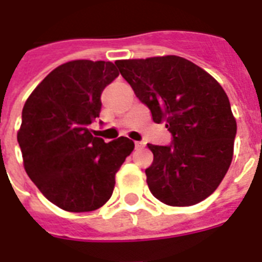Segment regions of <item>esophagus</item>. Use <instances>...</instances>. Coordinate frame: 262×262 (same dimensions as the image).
Listing matches in <instances>:
<instances>
[{
    "mask_svg": "<svg viewBox=\"0 0 262 262\" xmlns=\"http://www.w3.org/2000/svg\"><path fill=\"white\" fill-rule=\"evenodd\" d=\"M135 146H136V149H142V148L145 146V144H144L142 141H136Z\"/></svg>",
    "mask_w": 262,
    "mask_h": 262,
    "instance_id": "obj_1",
    "label": "esophagus"
}]
</instances>
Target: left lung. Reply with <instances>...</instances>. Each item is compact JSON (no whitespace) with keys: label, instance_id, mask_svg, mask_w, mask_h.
<instances>
[{"label":"left lung","instance_id":"1","mask_svg":"<svg viewBox=\"0 0 262 262\" xmlns=\"http://www.w3.org/2000/svg\"><path fill=\"white\" fill-rule=\"evenodd\" d=\"M117 67L150 110L165 122L169 145H152L145 169L153 196L168 206L196 205L218 188L231 164L237 122L220 83L184 57L117 60Z\"/></svg>","mask_w":262,"mask_h":262}]
</instances>
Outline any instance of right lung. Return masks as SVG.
<instances>
[{
    "label": "right lung",
    "mask_w": 262,
    "mask_h": 262,
    "mask_svg": "<svg viewBox=\"0 0 262 262\" xmlns=\"http://www.w3.org/2000/svg\"><path fill=\"white\" fill-rule=\"evenodd\" d=\"M120 75L112 61L72 60L59 66L29 95L17 141L28 176L66 211H94L112 196L116 173L135 142H105L91 133L101 94Z\"/></svg>",
    "instance_id": "1"
}]
</instances>
